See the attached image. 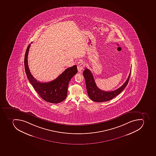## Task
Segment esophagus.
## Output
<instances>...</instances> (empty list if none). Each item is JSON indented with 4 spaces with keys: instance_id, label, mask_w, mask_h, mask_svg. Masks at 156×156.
Instances as JSON below:
<instances>
[{
    "instance_id": "esophagus-1",
    "label": "esophagus",
    "mask_w": 156,
    "mask_h": 156,
    "mask_svg": "<svg viewBox=\"0 0 156 156\" xmlns=\"http://www.w3.org/2000/svg\"><path fill=\"white\" fill-rule=\"evenodd\" d=\"M77 67L79 72L80 73L84 67V64L83 62L80 61L79 63H77Z\"/></svg>"
}]
</instances>
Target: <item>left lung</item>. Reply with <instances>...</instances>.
Wrapping results in <instances>:
<instances>
[{
  "label": "left lung",
  "mask_w": 156,
  "mask_h": 156,
  "mask_svg": "<svg viewBox=\"0 0 156 156\" xmlns=\"http://www.w3.org/2000/svg\"><path fill=\"white\" fill-rule=\"evenodd\" d=\"M131 72V69L127 80L122 87L115 90L105 91L98 88L91 71L88 69H85L83 72V75L85 79L88 95L92 100L96 102H106L112 99L116 96L120 94L126 87L129 80Z\"/></svg>",
  "instance_id": "1"
}]
</instances>
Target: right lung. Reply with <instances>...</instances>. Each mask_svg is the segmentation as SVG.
I'll list each match as a JSON object with an SVG mask.
<instances>
[{"instance_id":"obj_1","label":"right lung","mask_w":156,"mask_h":156,"mask_svg":"<svg viewBox=\"0 0 156 156\" xmlns=\"http://www.w3.org/2000/svg\"><path fill=\"white\" fill-rule=\"evenodd\" d=\"M30 44L25 53L24 65L25 72L29 81L40 97L50 103H59L67 97L69 83L77 73L76 65L66 69L58 77L52 81L41 83L34 79L30 73L28 63V55Z\"/></svg>"}]
</instances>
